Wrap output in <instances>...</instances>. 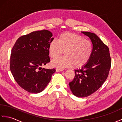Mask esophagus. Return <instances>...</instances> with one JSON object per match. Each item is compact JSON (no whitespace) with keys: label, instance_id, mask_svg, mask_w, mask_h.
<instances>
[{"label":"esophagus","instance_id":"obj_1","mask_svg":"<svg viewBox=\"0 0 122 122\" xmlns=\"http://www.w3.org/2000/svg\"><path fill=\"white\" fill-rule=\"evenodd\" d=\"M63 70H64L63 69H58V68L56 69V72H61V71H63Z\"/></svg>","mask_w":122,"mask_h":122}]
</instances>
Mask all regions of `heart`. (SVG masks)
Wrapping results in <instances>:
<instances>
[{
	"label": "heart",
	"mask_w": 122,
	"mask_h": 122,
	"mask_svg": "<svg viewBox=\"0 0 122 122\" xmlns=\"http://www.w3.org/2000/svg\"><path fill=\"white\" fill-rule=\"evenodd\" d=\"M93 50L91 41L82 36L70 32L61 34L59 41L53 39L49 46V53L52 59L58 58L64 51L65 56L51 62V65L58 69L84 66L90 60Z\"/></svg>",
	"instance_id": "1"
}]
</instances>
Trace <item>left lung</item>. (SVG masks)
Listing matches in <instances>:
<instances>
[{
  "mask_svg": "<svg viewBox=\"0 0 122 122\" xmlns=\"http://www.w3.org/2000/svg\"><path fill=\"white\" fill-rule=\"evenodd\" d=\"M93 45V53L89 62L75 70V77L69 83L71 92L78 97H84L95 92L107 80L111 66L108 46L94 33L82 31Z\"/></svg>",
  "mask_w": 122,
  "mask_h": 122,
  "instance_id": "1",
  "label": "left lung"
}]
</instances>
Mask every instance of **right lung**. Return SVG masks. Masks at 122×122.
I'll return each mask as SVG.
<instances>
[{
    "instance_id": "obj_1",
    "label": "right lung",
    "mask_w": 122,
    "mask_h": 122,
    "mask_svg": "<svg viewBox=\"0 0 122 122\" xmlns=\"http://www.w3.org/2000/svg\"><path fill=\"white\" fill-rule=\"evenodd\" d=\"M52 36L47 30L36 31L19 37L12 49L11 73L17 83L30 93L42 92L56 72L41 67L50 61L49 46Z\"/></svg>"
}]
</instances>
